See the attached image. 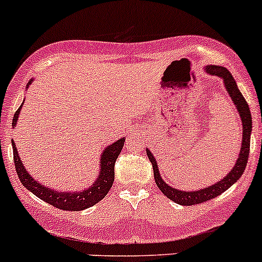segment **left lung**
Returning <instances> with one entry per match:
<instances>
[{"mask_svg": "<svg viewBox=\"0 0 262 262\" xmlns=\"http://www.w3.org/2000/svg\"><path fill=\"white\" fill-rule=\"evenodd\" d=\"M206 73L211 75H216V77L222 78L224 80V85L227 88L228 93H229L230 98L234 102L235 107H237L238 113H239L241 121H242L243 130H242V146H241V152L238 155L237 162H235L234 167L230 170L229 174L227 177L223 178L215 184L210 185V187L204 188V189L192 190V192H185V190L175 189V188L170 187L169 184L162 180L161 175H160L159 167H157L156 160H155L154 155L149 152V149H146L147 156H148L149 161H151L152 167H154V177L155 182H156L157 187L160 188L162 193L166 195L167 199L171 201L177 202V204L183 205V206H190V205L202 204V202L210 201V200L215 199L217 195L222 194L227 189H229L235 182L241 178V175L245 172L246 166H247L248 161V154H250V141H251V132H252V116H251V111L248 108L247 101L242 96L241 91L238 90L237 83H235L233 75L228 72L225 68L216 67V65H209L205 68Z\"/></svg>", "mask_w": 262, "mask_h": 262, "instance_id": "obj_1", "label": "left lung"}]
</instances>
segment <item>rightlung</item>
I'll return each instance as SVG.
<instances>
[{"instance_id":"add662e5","label":"right lung","mask_w":262,"mask_h":262,"mask_svg":"<svg viewBox=\"0 0 262 262\" xmlns=\"http://www.w3.org/2000/svg\"><path fill=\"white\" fill-rule=\"evenodd\" d=\"M30 83H32V80L28 83V87H29ZM20 108H21V106L17 108L14 119H12V126L14 128L16 126ZM124 142H125V138L123 137V138L114 142L113 144H110V146L103 149L100 162L101 171L100 175L97 177V180L93 183L92 187L80 190V192H57V190L51 189V188L40 184L34 178L30 177L29 172L23 166V161L19 157L16 144H15L14 141H11V143L12 152H14L15 169H16L20 182L27 189H29L33 194L37 195L38 199L43 200L45 202L57 207V209L67 210V211H80V210L88 209V207L98 204L107 194L110 188L113 187L114 177H115V161L119 155H120L121 149H123Z\"/></svg>"}]
</instances>
